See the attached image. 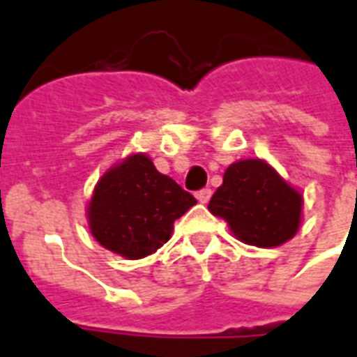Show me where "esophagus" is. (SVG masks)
<instances>
[{
  "mask_svg": "<svg viewBox=\"0 0 357 357\" xmlns=\"http://www.w3.org/2000/svg\"><path fill=\"white\" fill-rule=\"evenodd\" d=\"M210 197H212V190H210V188H204V190H201V192L197 193L199 203L206 204L210 201Z\"/></svg>",
  "mask_w": 357,
  "mask_h": 357,
  "instance_id": "1",
  "label": "esophagus"
}]
</instances>
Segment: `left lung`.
Returning a JSON list of instances; mask_svg holds the SVG:
<instances>
[{"mask_svg":"<svg viewBox=\"0 0 357 357\" xmlns=\"http://www.w3.org/2000/svg\"><path fill=\"white\" fill-rule=\"evenodd\" d=\"M208 210L227 222L234 238L268 250L298 233L303 195L266 160H238L223 173V184L210 199Z\"/></svg>","mask_w":357,"mask_h":357,"instance_id":"left-lung-1","label":"left lung"}]
</instances>
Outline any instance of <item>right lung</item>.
<instances>
[{"label": "right lung", "instance_id": "right-lung-1", "mask_svg": "<svg viewBox=\"0 0 357 357\" xmlns=\"http://www.w3.org/2000/svg\"><path fill=\"white\" fill-rule=\"evenodd\" d=\"M195 203L147 154L132 153L98 178L85 216L102 248L135 261L156 253Z\"/></svg>", "mask_w": 357, "mask_h": 357}]
</instances>
